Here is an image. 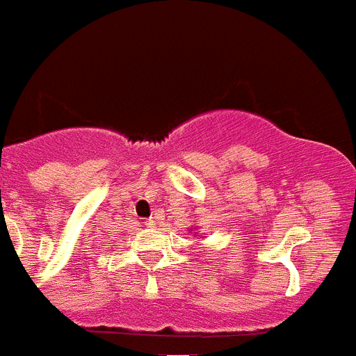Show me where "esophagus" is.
<instances>
[{"label":"esophagus","instance_id":"obj_1","mask_svg":"<svg viewBox=\"0 0 356 356\" xmlns=\"http://www.w3.org/2000/svg\"><path fill=\"white\" fill-rule=\"evenodd\" d=\"M145 225H147V227H151V229L156 227V218H154V216H151V218L145 222Z\"/></svg>","mask_w":356,"mask_h":356}]
</instances>
